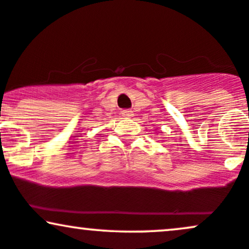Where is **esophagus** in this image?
Returning <instances> with one entry per match:
<instances>
[{
	"label": "esophagus",
	"mask_w": 249,
	"mask_h": 249,
	"mask_svg": "<svg viewBox=\"0 0 249 249\" xmlns=\"http://www.w3.org/2000/svg\"><path fill=\"white\" fill-rule=\"evenodd\" d=\"M122 115L123 117H125V118H131V117L133 116V112L131 110H128V108H126V110L122 111Z\"/></svg>",
	"instance_id": "1"
}]
</instances>
